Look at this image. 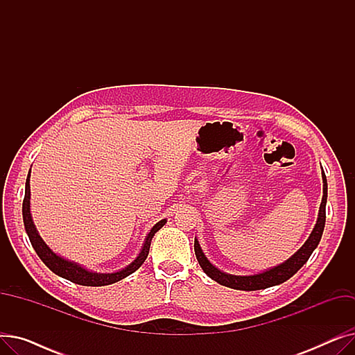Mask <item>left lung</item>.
Instances as JSON below:
<instances>
[{
  "label": "left lung",
  "mask_w": 355,
  "mask_h": 355,
  "mask_svg": "<svg viewBox=\"0 0 355 355\" xmlns=\"http://www.w3.org/2000/svg\"><path fill=\"white\" fill-rule=\"evenodd\" d=\"M322 182H324V189H322L324 196L320 206L318 218H316V225L305 243L302 245V248L297 252H295L288 260H285L284 263L254 275H230L217 269L201 250L198 240L194 239L196 257L204 273H206L209 277H211L217 284L232 289H239V291H259V289H266V288L286 282L289 277H292L308 262V259L311 257L316 246L320 245V240L322 237V232L325 227V206H327V196H328V184H327V177L324 171H322Z\"/></svg>",
  "instance_id": "obj_1"
}]
</instances>
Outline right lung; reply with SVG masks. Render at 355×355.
Instances as JSON below:
<instances>
[{
	"label": "right lung",
	"mask_w": 355,
	"mask_h": 355,
	"mask_svg": "<svg viewBox=\"0 0 355 355\" xmlns=\"http://www.w3.org/2000/svg\"><path fill=\"white\" fill-rule=\"evenodd\" d=\"M30 174L31 170L28 171L27 180H26V194H24V200H23V220H24V227L27 232V236L31 241V246L34 248L35 253L39 254V257L43 260V263L55 275H59L60 277L67 279V281L78 284V285H83V286H106V285H112L115 282L122 281L123 277L129 276L130 273H134L135 270H138L141 268V265L145 262V259L149 253V246H151V240L155 236V233L165 225L166 220H161L158 221L157 225L149 230V233L146 234L144 245L141 248V252L138 253V256L130 262L128 266H125L121 270L116 272H110V273H98V272H92L86 268H83L82 265L71 262V260H67L64 257H62L60 254L54 253L47 245L46 241L40 237L39 232H37L34 221L31 217V211H30V198H31V191H30Z\"/></svg>",
	"instance_id": "right-lung-1"
}]
</instances>
